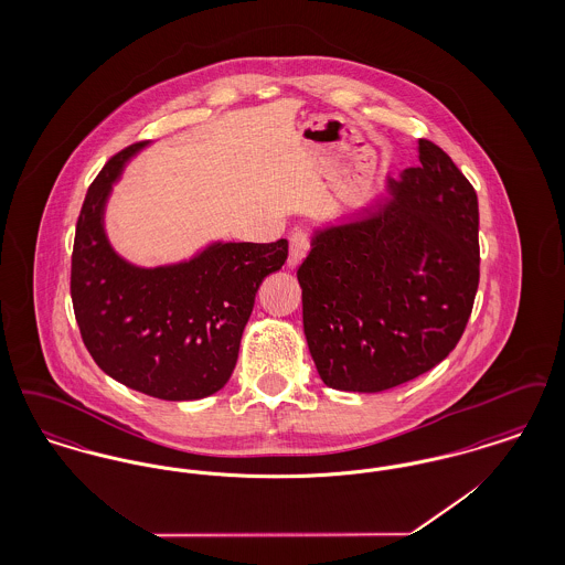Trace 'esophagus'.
Returning <instances> with one entry per match:
<instances>
[{
	"mask_svg": "<svg viewBox=\"0 0 565 565\" xmlns=\"http://www.w3.org/2000/svg\"><path fill=\"white\" fill-rule=\"evenodd\" d=\"M309 247H311V237H309V233H302V231L295 233V235L290 237V256H288V267H292V269L298 267V265L305 260V256H307Z\"/></svg>",
	"mask_w": 565,
	"mask_h": 565,
	"instance_id": "34e87169",
	"label": "esophagus"
}]
</instances>
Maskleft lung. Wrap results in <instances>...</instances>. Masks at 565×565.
Wrapping results in <instances>:
<instances>
[{
  "label": "left lung",
  "instance_id": "left-lung-1",
  "mask_svg": "<svg viewBox=\"0 0 565 565\" xmlns=\"http://www.w3.org/2000/svg\"><path fill=\"white\" fill-rule=\"evenodd\" d=\"M387 199L318 228L298 267L302 328L323 383L383 392L428 373L463 334L479 288V201L428 139Z\"/></svg>",
  "mask_w": 565,
  "mask_h": 565
}]
</instances>
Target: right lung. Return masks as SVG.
Instances as JSON below:
<instances>
[{
    "instance_id": "right-lung-1",
    "label": "right lung",
    "mask_w": 565,
    "mask_h": 565,
    "mask_svg": "<svg viewBox=\"0 0 565 565\" xmlns=\"http://www.w3.org/2000/svg\"><path fill=\"white\" fill-rule=\"evenodd\" d=\"M150 141L109 159L82 203L72 302L82 341L118 383L161 401H199L226 385L263 279L288 242L210 243L184 263L135 267L109 245L106 203L125 164Z\"/></svg>"
}]
</instances>
